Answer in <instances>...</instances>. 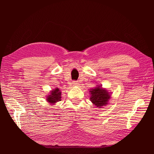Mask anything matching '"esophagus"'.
I'll return each mask as SVG.
<instances>
[{
    "label": "esophagus",
    "instance_id": "34e87169",
    "mask_svg": "<svg viewBox=\"0 0 154 154\" xmlns=\"http://www.w3.org/2000/svg\"><path fill=\"white\" fill-rule=\"evenodd\" d=\"M72 84L73 86H79V85H80V83H79L78 81H73Z\"/></svg>",
    "mask_w": 154,
    "mask_h": 154
}]
</instances>
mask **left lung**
<instances>
[{
  "mask_svg": "<svg viewBox=\"0 0 154 154\" xmlns=\"http://www.w3.org/2000/svg\"><path fill=\"white\" fill-rule=\"evenodd\" d=\"M89 92L91 94L90 100L97 107L100 108L108 104V101L110 98V94L101 86L98 85L94 88H92Z\"/></svg>",
  "mask_w": 154,
  "mask_h": 154,
  "instance_id": "1",
  "label": "left lung"
}]
</instances>
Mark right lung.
Here are the masks:
<instances>
[{"label": "right lung", "mask_w": 154, "mask_h": 154, "mask_svg": "<svg viewBox=\"0 0 154 154\" xmlns=\"http://www.w3.org/2000/svg\"><path fill=\"white\" fill-rule=\"evenodd\" d=\"M61 92L58 88H56L51 91L49 95L46 97V100L51 104H55L57 102L61 101Z\"/></svg>", "instance_id": "1"}]
</instances>
